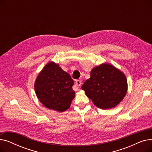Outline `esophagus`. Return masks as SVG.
I'll return each mask as SVG.
<instances>
[{"instance_id":"1","label":"esophagus","mask_w":152,"mask_h":152,"mask_svg":"<svg viewBox=\"0 0 152 152\" xmlns=\"http://www.w3.org/2000/svg\"><path fill=\"white\" fill-rule=\"evenodd\" d=\"M81 85V81L80 80H76L75 82V87L74 88V90L75 91H77L78 90V87H79Z\"/></svg>"}]
</instances>
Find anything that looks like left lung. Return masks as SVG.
Returning <instances> with one entry per match:
<instances>
[{"mask_svg":"<svg viewBox=\"0 0 152 152\" xmlns=\"http://www.w3.org/2000/svg\"><path fill=\"white\" fill-rule=\"evenodd\" d=\"M85 94L100 109H111L120 103L127 91V81L121 71L102 63L91 71V77L81 87Z\"/></svg>","mask_w":152,"mask_h":152,"instance_id":"1","label":"left lung"}]
</instances>
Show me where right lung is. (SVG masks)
Returning a JSON list of instances; mask_svg holds the SVG:
<instances>
[{
  "label": "right lung",
  "mask_w": 152,
  "mask_h": 152,
  "mask_svg": "<svg viewBox=\"0 0 152 152\" xmlns=\"http://www.w3.org/2000/svg\"><path fill=\"white\" fill-rule=\"evenodd\" d=\"M70 75L53 61L48 63L34 83V90L42 104L47 108L63 112L68 110L75 92Z\"/></svg>",
  "instance_id": "right-lung-1"
}]
</instances>
